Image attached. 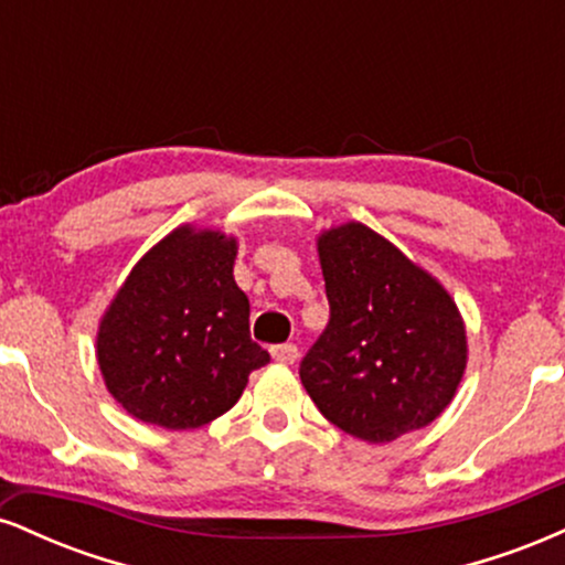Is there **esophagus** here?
I'll use <instances>...</instances> for the list:
<instances>
[{
    "label": "esophagus",
    "instance_id": "34e87169",
    "mask_svg": "<svg viewBox=\"0 0 565 565\" xmlns=\"http://www.w3.org/2000/svg\"><path fill=\"white\" fill-rule=\"evenodd\" d=\"M270 355H274L278 364H295L300 359V350H297V345H291V342H284V345L270 348Z\"/></svg>",
    "mask_w": 565,
    "mask_h": 565
}]
</instances>
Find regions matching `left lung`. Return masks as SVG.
Wrapping results in <instances>:
<instances>
[{
	"instance_id": "obj_1",
	"label": "left lung",
	"mask_w": 565,
	"mask_h": 565,
	"mask_svg": "<svg viewBox=\"0 0 565 565\" xmlns=\"http://www.w3.org/2000/svg\"><path fill=\"white\" fill-rule=\"evenodd\" d=\"M329 321L300 380L329 423L369 444L430 425L465 374V327L436 278L361 223L319 238Z\"/></svg>"
}]
</instances>
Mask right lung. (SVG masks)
<instances>
[{"label": "right lung", "mask_w": 565, "mask_h": 565, "mask_svg": "<svg viewBox=\"0 0 565 565\" xmlns=\"http://www.w3.org/2000/svg\"><path fill=\"white\" fill-rule=\"evenodd\" d=\"M233 257V238L178 228L119 289L97 334V364L132 417L167 430L212 423L270 361L249 337Z\"/></svg>", "instance_id": "obj_1"}]
</instances>
